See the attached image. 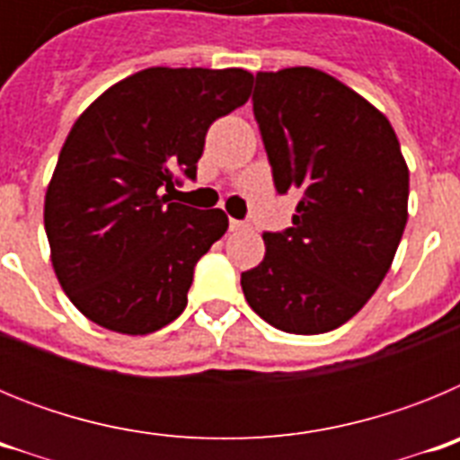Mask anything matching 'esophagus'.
Listing matches in <instances>:
<instances>
[{"label": "esophagus", "instance_id": "34e87169", "mask_svg": "<svg viewBox=\"0 0 460 460\" xmlns=\"http://www.w3.org/2000/svg\"><path fill=\"white\" fill-rule=\"evenodd\" d=\"M243 227H246V223L237 221V218H230V230H233V233H237V230H243Z\"/></svg>", "mask_w": 460, "mask_h": 460}]
</instances>
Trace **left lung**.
Listing matches in <instances>:
<instances>
[{"instance_id":"obj_1","label":"left lung","mask_w":460,"mask_h":460,"mask_svg":"<svg viewBox=\"0 0 460 460\" xmlns=\"http://www.w3.org/2000/svg\"><path fill=\"white\" fill-rule=\"evenodd\" d=\"M253 112L292 227L265 233V260L242 274L249 306L288 334L345 324L387 276L408 223L410 172L376 105L311 66L255 75Z\"/></svg>"}]
</instances>
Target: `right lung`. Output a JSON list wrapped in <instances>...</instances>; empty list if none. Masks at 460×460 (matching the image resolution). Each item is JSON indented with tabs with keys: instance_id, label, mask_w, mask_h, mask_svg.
<instances>
[{
	"instance_id": "1",
	"label": "right lung",
	"mask_w": 460,
	"mask_h": 460,
	"mask_svg": "<svg viewBox=\"0 0 460 460\" xmlns=\"http://www.w3.org/2000/svg\"><path fill=\"white\" fill-rule=\"evenodd\" d=\"M243 68L137 71L75 119L46 190L57 280L84 318L145 336L189 304L195 262L226 234L223 209L170 202L174 172L195 177L211 121L251 96Z\"/></svg>"
}]
</instances>
